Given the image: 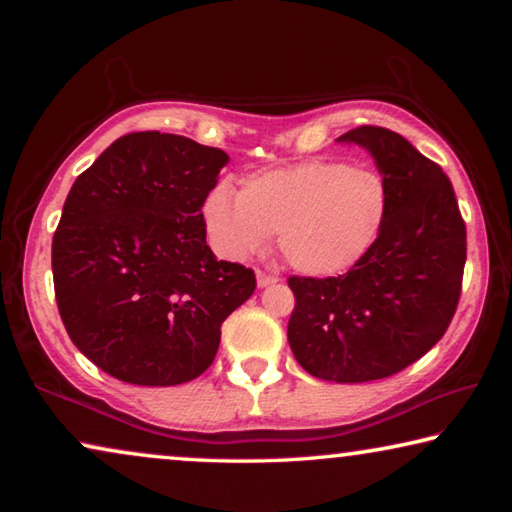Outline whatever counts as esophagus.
Returning a JSON list of instances; mask_svg holds the SVG:
<instances>
[{"label":"esophagus","mask_w":512,"mask_h":512,"mask_svg":"<svg viewBox=\"0 0 512 512\" xmlns=\"http://www.w3.org/2000/svg\"><path fill=\"white\" fill-rule=\"evenodd\" d=\"M277 282V277L275 275H268V273H264V271H257V287H271V284H275Z\"/></svg>","instance_id":"obj_1"}]
</instances>
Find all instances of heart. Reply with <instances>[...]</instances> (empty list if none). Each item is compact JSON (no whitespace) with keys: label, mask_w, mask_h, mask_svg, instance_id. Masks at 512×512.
Wrapping results in <instances>:
<instances>
[{"label":"heart","mask_w":512,"mask_h":512,"mask_svg":"<svg viewBox=\"0 0 512 512\" xmlns=\"http://www.w3.org/2000/svg\"><path fill=\"white\" fill-rule=\"evenodd\" d=\"M391 214V189L372 169L341 160H311L225 185L205 198L203 216L214 246L244 259L273 232L291 268L314 277L341 275L377 246Z\"/></svg>","instance_id":"b5f03b06"}]
</instances>
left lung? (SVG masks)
<instances>
[{
	"mask_svg": "<svg viewBox=\"0 0 512 512\" xmlns=\"http://www.w3.org/2000/svg\"><path fill=\"white\" fill-rule=\"evenodd\" d=\"M339 142L366 149L391 189V214L372 253L339 277H289L293 357L336 384L384 379L436 345L461 298L465 221L436 162L400 133L359 126Z\"/></svg>",
	"mask_w": 512,
	"mask_h": 512,
	"instance_id": "left-lung-1",
	"label": "left lung"
}]
</instances>
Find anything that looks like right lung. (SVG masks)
<instances>
[{"label": "right lung", "mask_w": 512, "mask_h": 512, "mask_svg": "<svg viewBox=\"0 0 512 512\" xmlns=\"http://www.w3.org/2000/svg\"><path fill=\"white\" fill-rule=\"evenodd\" d=\"M221 149L160 131L112 142L67 194L51 244L60 318L94 366L137 386H176L212 366L221 325L257 287L219 262L201 207Z\"/></svg>", "instance_id": "1"}]
</instances>
